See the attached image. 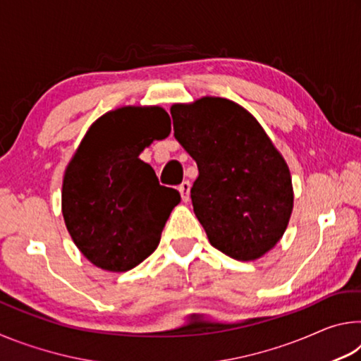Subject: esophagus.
<instances>
[{
    "label": "esophagus",
    "instance_id": "1",
    "mask_svg": "<svg viewBox=\"0 0 361 361\" xmlns=\"http://www.w3.org/2000/svg\"><path fill=\"white\" fill-rule=\"evenodd\" d=\"M178 191L181 194L183 202H188V200H189V192H191V183L183 181L181 185H180V188H178Z\"/></svg>",
    "mask_w": 361,
    "mask_h": 361
}]
</instances>
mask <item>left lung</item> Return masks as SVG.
Listing matches in <instances>:
<instances>
[{
  "label": "left lung",
  "mask_w": 361,
  "mask_h": 361,
  "mask_svg": "<svg viewBox=\"0 0 361 361\" xmlns=\"http://www.w3.org/2000/svg\"><path fill=\"white\" fill-rule=\"evenodd\" d=\"M173 135L199 169L191 188L194 213L213 247L255 261L277 245L293 212L283 156L245 108L202 97L170 108Z\"/></svg>",
  "instance_id": "8db88e82"
}]
</instances>
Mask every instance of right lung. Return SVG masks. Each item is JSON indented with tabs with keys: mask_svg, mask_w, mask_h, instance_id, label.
<instances>
[{
	"mask_svg": "<svg viewBox=\"0 0 361 361\" xmlns=\"http://www.w3.org/2000/svg\"><path fill=\"white\" fill-rule=\"evenodd\" d=\"M161 106H122L100 116L65 169L62 213L75 245L94 266L130 271L161 242L180 194L161 186L138 156L169 137Z\"/></svg>",
	"mask_w": 361,
	"mask_h": 361,
	"instance_id": "add662e5",
	"label": "right lung"
}]
</instances>
